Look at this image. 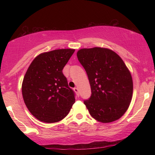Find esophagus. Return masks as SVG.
I'll return each mask as SVG.
<instances>
[{
    "mask_svg": "<svg viewBox=\"0 0 155 155\" xmlns=\"http://www.w3.org/2000/svg\"><path fill=\"white\" fill-rule=\"evenodd\" d=\"M74 91H75L76 94H77V96H79V93H78V88H77V87H74Z\"/></svg>",
    "mask_w": 155,
    "mask_h": 155,
    "instance_id": "obj_1",
    "label": "esophagus"
}]
</instances>
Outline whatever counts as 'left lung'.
I'll return each mask as SVG.
<instances>
[{
    "mask_svg": "<svg viewBox=\"0 0 155 155\" xmlns=\"http://www.w3.org/2000/svg\"><path fill=\"white\" fill-rule=\"evenodd\" d=\"M91 87V96L84 104L94 119L109 123L127 111L133 95L130 73L118 54L111 50L95 47L77 52Z\"/></svg>",
    "mask_w": 155,
    "mask_h": 155,
    "instance_id": "obj_1",
    "label": "left lung"
}]
</instances>
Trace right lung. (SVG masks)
<instances>
[{
	"instance_id": "obj_1",
	"label": "right lung",
	"mask_w": 155,
	"mask_h": 155,
	"mask_svg": "<svg viewBox=\"0 0 155 155\" xmlns=\"http://www.w3.org/2000/svg\"><path fill=\"white\" fill-rule=\"evenodd\" d=\"M74 49H59L35 57L23 79L22 91L26 106L41 122L53 123L66 116L75 102L63 69Z\"/></svg>"
}]
</instances>
